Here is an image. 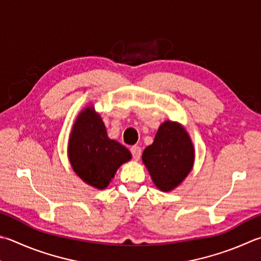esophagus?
<instances>
[{"label":"esophagus","mask_w":261,"mask_h":261,"mask_svg":"<svg viewBox=\"0 0 261 261\" xmlns=\"http://www.w3.org/2000/svg\"><path fill=\"white\" fill-rule=\"evenodd\" d=\"M130 150H131L132 156H134V159L136 161H138L140 159V156H141V148H140V147L139 146H132Z\"/></svg>","instance_id":"1"}]
</instances>
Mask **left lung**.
Wrapping results in <instances>:
<instances>
[{
  "label": "left lung",
  "mask_w": 261,
  "mask_h": 261,
  "mask_svg": "<svg viewBox=\"0 0 261 261\" xmlns=\"http://www.w3.org/2000/svg\"><path fill=\"white\" fill-rule=\"evenodd\" d=\"M195 158L192 139L178 122L160 125L153 144L146 147L143 162L160 191L171 192L191 172Z\"/></svg>",
  "instance_id": "obj_1"
}]
</instances>
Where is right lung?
Returning a JSON list of instances; mask_svg holds the SVG:
<instances>
[{"label":"right lung","mask_w":261,"mask_h":261,"mask_svg":"<svg viewBox=\"0 0 261 261\" xmlns=\"http://www.w3.org/2000/svg\"><path fill=\"white\" fill-rule=\"evenodd\" d=\"M68 159L74 172L84 182L105 189L117 169L131 160L124 146L108 138L106 126L93 106H88L75 120L68 141Z\"/></svg>","instance_id":"add662e5"}]
</instances>
